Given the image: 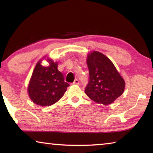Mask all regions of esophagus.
I'll use <instances>...</instances> for the list:
<instances>
[{
	"mask_svg": "<svg viewBox=\"0 0 153 153\" xmlns=\"http://www.w3.org/2000/svg\"><path fill=\"white\" fill-rule=\"evenodd\" d=\"M79 80L77 79H75L74 82H73V84H74V85H79Z\"/></svg>",
	"mask_w": 153,
	"mask_h": 153,
	"instance_id": "obj_1",
	"label": "esophagus"
}]
</instances>
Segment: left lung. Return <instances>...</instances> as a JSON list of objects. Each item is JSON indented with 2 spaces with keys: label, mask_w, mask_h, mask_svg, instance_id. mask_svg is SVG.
Returning <instances> with one entry per match:
<instances>
[{
  "label": "left lung",
  "mask_w": 153,
  "mask_h": 153,
  "mask_svg": "<svg viewBox=\"0 0 153 153\" xmlns=\"http://www.w3.org/2000/svg\"><path fill=\"white\" fill-rule=\"evenodd\" d=\"M89 82L85 92L90 99L104 105L113 103L123 94L125 81L109 59L92 51L87 56Z\"/></svg>",
  "instance_id": "1"
}]
</instances>
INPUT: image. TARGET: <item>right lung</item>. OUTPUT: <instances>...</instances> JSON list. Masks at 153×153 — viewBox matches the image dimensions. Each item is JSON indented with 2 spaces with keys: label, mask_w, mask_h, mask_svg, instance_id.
Wrapping results in <instances>:
<instances>
[{
  "label": "right lung",
  "mask_w": 153,
  "mask_h": 153,
  "mask_svg": "<svg viewBox=\"0 0 153 153\" xmlns=\"http://www.w3.org/2000/svg\"><path fill=\"white\" fill-rule=\"evenodd\" d=\"M47 67L41 65V59L36 65L27 88L30 99L35 104L48 107L61 99L69 86L64 81L63 75L58 70V63L51 59Z\"/></svg>",
  "instance_id": "obj_1"
}]
</instances>
